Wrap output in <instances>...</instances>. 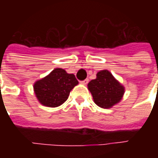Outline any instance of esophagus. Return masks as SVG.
Listing matches in <instances>:
<instances>
[{"label": "esophagus", "mask_w": 158, "mask_h": 158, "mask_svg": "<svg viewBox=\"0 0 158 158\" xmlns=\"http://www.w3.org/2000/svg\"><path fill=\"white\" fill-rule=\"evenodd\" d=\"M81 83H82L83 85H87V84L89 83V79H85V80H84V81H82V82H81Z\"/></svg>", "instance_id": "esophagus-1"}]
</instances>
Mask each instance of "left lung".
<instances>
[{
    "label": "left lung",
    "instance_id": "8db88e82",
    "mask_svg": "<svg viewBox=\"0 0 158 158\" xmlns=\"http://www.w3.org/2000/svg\"><path fill=\"white\" fill-rule=\"evenodd\" d=\"M88 89L94 102L104 109L112 108L122 100L125 88L111 73L104 69L96 73V78L88 84Z\"/></svg>",
    "mask_w": 158,
    "mask_h": 158
}]
</instances>
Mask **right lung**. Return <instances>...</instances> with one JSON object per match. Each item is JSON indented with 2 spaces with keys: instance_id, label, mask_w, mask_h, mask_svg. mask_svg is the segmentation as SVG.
Listing matches in <instances>:
<instances>
[{
  "instance_id": "right-lung-1",
  "label": "right lung",
  "mask_w": 158,
  "mask_h": 158,
  "mask_svg": "<svg viewBox=\"0 0 158 158\" xmlns=\"http://www.w3.org/2000/svg\"><path fill=\"white\" fill-rule=\"evenodd\" d=\"M79 84L75 76L64 69H55L34 84V92L38 102L48 107L61 106L69 98L70 91Z\"/></svg>"
}]
</instances>
